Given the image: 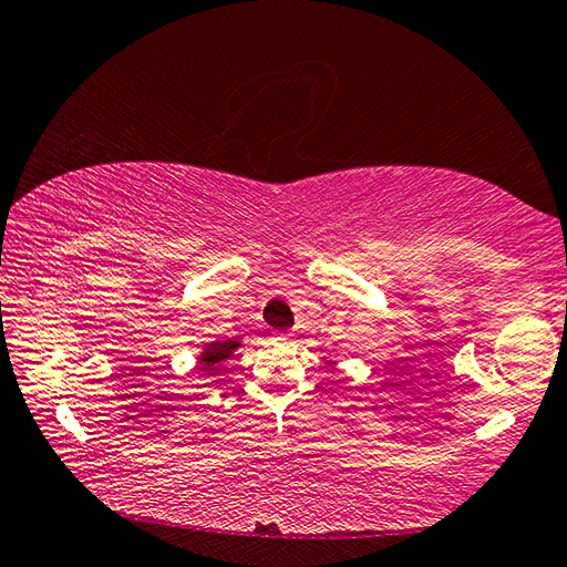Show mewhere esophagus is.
<instances>
[{"instance_id":"1","label":"esophagus","mask_w":567,"mask_h":567,"mask_svg":"<svg viewBox=\"0 0 567 567\" xmlns=\"http://www.w3.org/2000/svg\"><path fill=\"white\" fill-rule=\"evenodd\" d=\"M277 341H292L295 339V333L292 331H277V333H272Z\"/></svg>"}]
</instances>
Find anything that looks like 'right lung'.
<instances>
[{
	"label": "right lung",
	"instance_id": "add662e5",
	"mask_svg": "<svg viewBox=\"0 0 567 567\" xmlns=\"http://www.w3.org/2000/svg\"><path fill=\"white\" fill-rule=\"evenodd\" d=\"M238 348L236 341H216V343H209L207 351L202 353L199 358V370H214L216 363H221V360H226L228 355H231Z\"/></svg>",
	"mask_w": 567,
	"mask_h": 567
}]
</instances>
